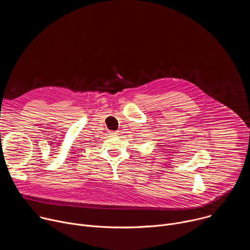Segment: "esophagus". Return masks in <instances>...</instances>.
<instances>
[{
	"mask_svg": "<svg viewBox=\"0 0 250 250\" xmlns=\"http://www.w3.org/2000/svg\"><path fill=\"white\" fill-rule=\"evenodd\" d=\"M109 134L111 136H117V134H119V133H117V131H109Z\"/></svg>",
	"mask_w": 250,
	"mask_h": 250,
	"instance_id": "obj_1",
	"label": "esophagus"
}]
</instances>
